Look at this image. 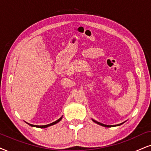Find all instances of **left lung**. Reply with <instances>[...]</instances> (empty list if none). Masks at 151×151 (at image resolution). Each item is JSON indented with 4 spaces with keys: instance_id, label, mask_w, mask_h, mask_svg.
I'll return each instance as SVG.
<instances>
[{
    "instance_id": "obj_1",
    "label": "left lung",
    "mask_w": 151,
    "mask_h": 151,
    "mask_svg": "<svg viewBox=\"0 0 151 151\" xmlns=\"http://www.w3.org/2000/svg\"><path fill=\"white\" fill-rule=\"evenodd\" d=\"M93 121H94L95 123H96L99 124V125H102V126L106 127H114V126H118V125H122V124H123V123H121V124H118V125H104V124H102V123H100V122H98V121H95V120H93Z\"/></svg>"
}]
</instances>
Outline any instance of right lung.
Returning <instances> with one entry per match:
<instances>
[{
	"label": "right lung",
	"mask_w": 151,
	"mask_h": 151,
	"mask_svg": "<svg viewBox=\"0 0 151 151\" xmlns=\"http://www.w3.org/2000/svg\"><path fill=\"white\" fill-rule=\"evenodd\" d=\"M61 119H62V117L60 118L58 120H57V121H56L55 122H53V123H51L50 124H48V125H31V124H29V123H28V124L29 125H30V126H32V127H40V128H45V127H49V126H51V125H54V124H56L57 123H58V122L60 121Z\"/></svg>",
	"instance_id": "right-lung-1"
}]
</instances>
